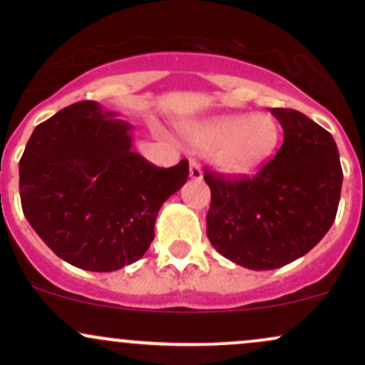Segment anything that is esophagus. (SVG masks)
I'll return each mask as SVG.
<instances>
[{
    "label": "esophagus",
    "mask_w": 365,
    "mask_h": 365,
    "mask_svg": "<svg viewBox=\"0 0 365 365\" xmlns=\"http://www.w3.org/2000/svg\"><path fill=\"white\" fill-rule=\"evenodd\" d=\"M190 178L192 180H202V170L195 161H190Z\"/></svg>",
    "instance_id": "1"
}]
</instances>
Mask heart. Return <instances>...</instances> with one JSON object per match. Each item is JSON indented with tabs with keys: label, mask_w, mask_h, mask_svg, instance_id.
Returning <instances> with one entry per match:
<instances>
[{
	"label": "heart",
	"mask_w": 365,
	"mask_h": 365,
	"mask_svg": "<svg viewBox=\"0 0 365 365\" xmlns=\"http://www.w3.org/2000/svg\"><path fill=\"white\" fill-rule=\"evenodd\" d=\"M192 148L206 150L209 161L226 175H249L266 165L279 144V125L267 113L217 116L187 125Z\"/></svg>",
	"instance_id": "b5f03b06"
}]
</instances>
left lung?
I'll return each instance as SVG.
<instances>
[{"instance_id": "left-lung-1", "label": "left lung", "mask_w": 365, "mask_h": 365, "mask_svg": "<svg viewBox=\"0 0 365 365\" xmlns=\"http://www.w3.org/2000/svg\"><path fill=\"white\" fill-rule=\"evenodd\" d=\"M283 145L252 178L206 171L207 238L223 257L255 271L276 269L319 244L336 217L343 182L336 142L295 110L271 108Z\"/></svg>"}]
</instances>
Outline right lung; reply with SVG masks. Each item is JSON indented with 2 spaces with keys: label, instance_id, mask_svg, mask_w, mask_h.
<instances>
[{
  "label": "right lung",
  "instance_id": "1",
  "mask_svg": "<svg viewBox=\"0 0 365 365\" xmlns=\"http://www.w3.org/2000/svg\"><path fill=\"white\" fill-rule=\"evenodd\" d=\"M96 101L37 125L20 159V200L58 257L96 273L139 261L158 211L185 185V159L158 168L132 150V125Z\"/></svg>",
  "mask_w": 365,
  "mask_h": 365
}]
</instances>
